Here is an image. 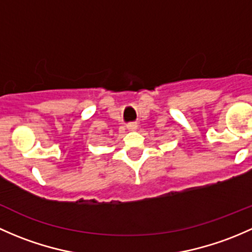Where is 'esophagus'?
Here are the masks:
<instances>
[{
    "instance_id": "34e87169",
    "label": "esophagus",
    "mask_w": 252,
    "mask_h": 252,
    "mask_svg": "<svg viewBox=\"0 0 252 252\" xmlns=\"http://www.w3.org/2000/svg\"><path fill=\"white\" fill-rule=\"evenodd\" d=\"M137 127H138L137 124H128V125H127V128L131 129V131H134V129H137Z\"/></svg>"
}]
</instances>
